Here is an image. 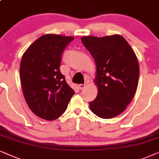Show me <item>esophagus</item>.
I'll use <instances>...</instances> for the list:
<instances>
[{
	"instance_id": "esophagus-1",
	"label": "esophagus",
	"mask_w": 159,
	"mask_h": 159,
	"mask_svg": "<svg viewBox=\"0 0 159 159\" xmlns=\"http://www.w3.org/2000/svg\"><path fill=\"white\" fill-rule=\"evenodd\" d=\"M85 86H86V84H79V85H78V87H79V89H81V90L85 88Z\"/></svg>"
}]
</instances>
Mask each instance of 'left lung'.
<instances>
[{
  "label": "left lung",
  "instance_id": "left-lung-1",
  "mask_svg": "<svg viewBox=\"0 0 159 159\" xmlns=\"http://www.w3.org/2000/svg\"><path fill=\"white\" fill-rule=\"evenodd\" d=\"M81 41L97 67L94 82L98 92L89 102L91 111L105 119L117 116L132 101L138 85L139 67L136 55L119 35L84 36Z\"/></svg>",
  "mask_w": 159,
  "mask_h": 159
}]
</instances>
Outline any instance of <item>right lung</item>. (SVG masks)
<instances>
[{"label": "right lung", "mask_w": 159, "mask_h": 159, "mask_svg": "<svg viewBox=\"0 0 159 159\" xmlns=\"http://www.w3.org/2000/svg\"><path fill=\"white\" fill-rule=\"evenodd\" d=\"M72 36L46 34L23 54L20 81L30 109L39 117L52 120L64 113L75 92L60 70L63 52Z\"/></svg>", "instance_id": "add662e5"}]
</instances>
